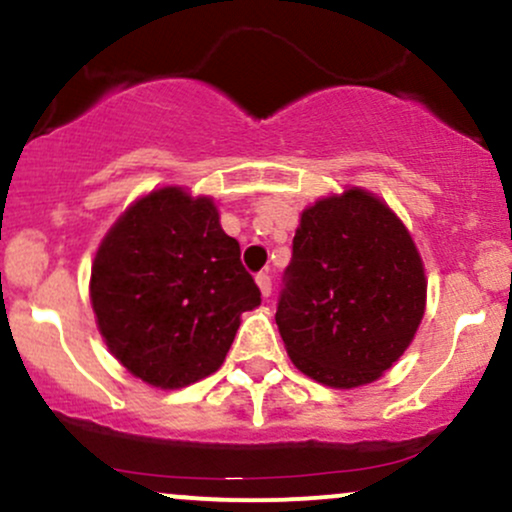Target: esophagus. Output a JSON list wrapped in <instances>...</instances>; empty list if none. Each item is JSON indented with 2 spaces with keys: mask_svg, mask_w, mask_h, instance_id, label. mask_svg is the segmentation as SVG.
Wrapping results in <instances>:
<instances>
[{
  "mask_svg": "<svg viewBox=\"0 0 512 512\" xmlns=\"http://www.w3.org/2000/svg\"><path fill=\"white\" fill-rule=\"evenodd\" d=\"M255 281H257V286H260L264 298L272 296V276H269L267 272H260L255 276Z\"/></svg>",
  "mask_w": 512,
  "mask_h": 512,
  "instance_id": "obj_1",
  "label": "esophagus"
}]
</instances>
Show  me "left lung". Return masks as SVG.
<instances>
[{
  "mask_svg": "<svg viewBox=\"0 0 512 512\" xmlns=\"http://www.w3.org/2000/svg\"><path fill=\"white\" fill-rule=\"evenodd\" d=\"M426 310L411 233L373 192L349 187L303 209L276 325L293 366L337 390L378 380Z\"/></svg>",
  "mask_w": 512,
  "mask_h": 512,
  "instance_id": "left-lung-1",
  "label": "left lung"
}]
</instances>
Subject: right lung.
Here are the masks:
<instances>
[{
    "mask_svg": "<svg viewBox=\"0 0 512 512\" xmlns=\"http://www.w3.org/2000/svg\"><path fill=\"white\" fill-rule=\"evenodd\" d=\"M260 301L214 199L178 185L139 197L91 264V305L110 354L161 390L216 373L240 315Z\"/></svg>",
    "mask_w": 512,
    "mask_h": 512,
    "instance_id": "1",
    "label": "right lung"
}]
</instances>
